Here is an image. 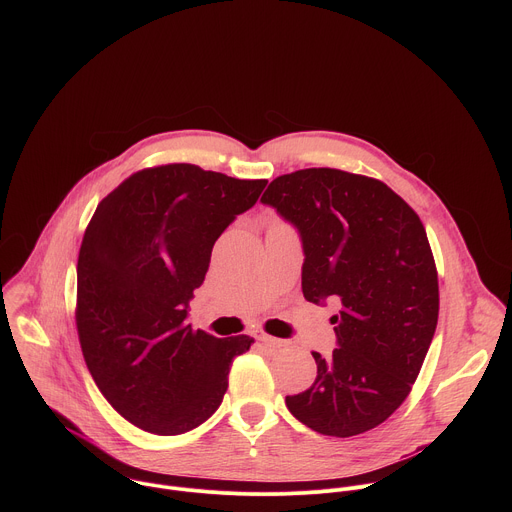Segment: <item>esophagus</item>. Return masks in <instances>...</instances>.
<instances>
[{"instance_id":"esophagus-1","label":"esophagus","mask_w":512,"mask_h":512,"mask_svg":"<svg viewBox=\"0 0 512 512\" xmlns=\"http://www.w3.org/2000/svg\"><path fill=\"white\" fill-rule=\"evenodd\" d=\"M253 336L259 340V342H263V344H267V346H273V348H279V346H283L285 344V340H279V338H273V336H269V334H265L263 330H253Z\"/></svg>"}]
</instances>
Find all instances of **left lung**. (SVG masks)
Listing matches in <instances>:
<instances>
[{
  "mask_svg": "<svg viewBox=\"0 0 512 512\" xmlns=\"http://www.w3.org/2000/svg\"><path fill=\"white\" fill-rule=\"evenodd\" d=\"M304 239V298L334 300L338 346L285 405L310 429L350 437L389 419L429 350L440 285L419 214L385 182L336 168L277 176L261 196Z\"/></svg>",
  "mask_w": 512,
  "mask_h": 512,
  "instance_id": "1",
  "label": "left lung"
}]
</instances>
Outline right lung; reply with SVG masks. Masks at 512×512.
Instances as JSON below:
<instances>
[{
	"instance_id": "1",
	"label": "right lung",
	"mask_w": 512,
	"mask_h": 512,
	"mask_svg": "<svg viewBox=\"0 0 512 512\" xmlns=\"http://www.w3.org/2000/svg\"><path fill=\"white\" fill-rule=\"evenodd\" d=\"M265 184L166 164L99 202L79 251L75 320L91 377L135 427L178 435L223 403L233 358L255 340L192 330L188 302L214 241Z\"/></svg>"
}]
</instances>
